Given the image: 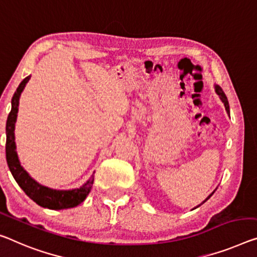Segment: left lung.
I'll return each mask as SVG.
<instances>
[{
    "instance_id": "1",
    "label": "left lung",
    "mask_w": 257,
    "mask_h": 257,
    "mask_svg": "<svg viewBox=\"0 0 257 257\" xmlns=\"http://www.w3.org/2000/svg\"><path fill=\"white\" fill-rule=\"evenodd\" d=\"M215 92H216V94H217V95H218V96H219V98H220V101H222V102H223V103H224V105H225V110H226V112L228 113V115H230V105H228V101H227V97H226V95H225V93L223 92V89H222V88H220L218 85H215ZM216 189H217V188H216ZM216 189H215V191H216ZM215 191H214V192H212V193H211V194H210V195H209V196L207 197V199L203 201V202H202V203H204V202H206V201H207V200H209V199H210V196H211L212 194H214V193H215ZM202 203H200V204H199V206H196L195 208H193V209H192V210H194V209H196V208H199V207H200V206H201V204H202Z\"/></svg>"
}]
</instances>
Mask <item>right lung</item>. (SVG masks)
Returning <instances> with one entry per match:
<instances>
[{"label": "right lung", "mask_w": 257, "mask_h": 257, "mask_svg": "<svg viewBox=\"0 0 257 257\" xmlns=\"http://www.w3.org/2000/svg\"><path fill=\"white\" fill-rule=\"evenodd\" d=\"M31 76L26 77L19 84L17 90H16L13 100H11V111L8 116L7 125H6V134H7V144H6V156L7 163L9 167L10 172L13 173L15 180L17 181L25 194L32 199L35 203L43 208L53 209V210H61V209L73 208L85 201L86 197L89 194L90 189L93 187L94 183V172L90 178L82 184L79 188L72 189H55L39 184L29 175V172L22 167L21 161L18 159V154L16 152V142H15V126L17 121V113L19 106V98L23 93L24 88Z\"/></svg>", "instance_id": "right-lung-1"}]
</instances>
